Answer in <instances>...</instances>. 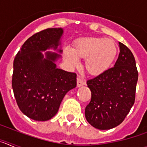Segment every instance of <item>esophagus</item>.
<instances>
[{
	"instance_id": "1",
	"label": "esophagus",
	"mask_w": 147,
	"mask_h": 147,
	"mask_svg": "<svg viewBox=\"0 0 147 147\" xmlns=\"http://www.w3.org/2000/svg\"><path fill=\"white\" fill-rule=\"evenodd\" d=\"M85 85V82L84 81L82 78L80 76L77 77V87H82Z\"/></svg>"
}]
</instances>
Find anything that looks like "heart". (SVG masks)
Returning <instances> with one entry per match:
<instances>
[{
    "label": "heart",
    "mask_w": 147,
    "mask_h": 147,
    "mask_svg": "<svg viewBox=\"0 0 147 147\" xmlns=\"http://www.w3.org/2000/svg\"><path fill=\"white\" fill-rule=\"evenodd\" d=\"M118 49L111 40L98 37L79 39L74 49L66 47L65 57L73 67L80 65L79 59H85V67L89 74L98 76L105 73L112 66L117 56Z\"/></svg>",
    "instance_id": "b5f03b06"
}]
</instances>
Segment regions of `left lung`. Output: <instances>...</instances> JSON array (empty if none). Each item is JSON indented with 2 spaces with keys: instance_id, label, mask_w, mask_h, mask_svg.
Here are the masks:
<instances>
[{
  "instance_id": "1",
  "label": "left lung",
  "mask_w": 147,
  "mask_h": 147,
  "mask_svg": "<svg viewBox=\"0 0 147 147\" xmlns=\"http://www.w3.org/2000/svg\"><path fill=\"white\" fill-rule=\"evenodd\" d=\"M120 53L113 67L87 81L91 100L85 115L90 124L110 129L124 120L134 105L138 73L131 51L119 42Z\"/></svg>"
}]
</instances>
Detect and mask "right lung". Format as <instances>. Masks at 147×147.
Returning <instances> with one entry per match:
<instances>
[{
    "mask_svg": "<svg viewBox=\"0 0 147 147\" xmlns=\"http://www.w3.org/2000/svg\"><path fill=\"white\" fill-rule=\"evenodd\" d=\"M62 28H47L30 37L16 54L13 63V92L23 114L45 121L58 112L67 92L76 86V74L57 67L60 54L42 51L53 49L59 53Z\"/></svg>",
    "mask_w": 147,
    "mask_h": 147,
    "instance_id": "right-lung-1",
    "label": "right lung"
}]
</instances>
